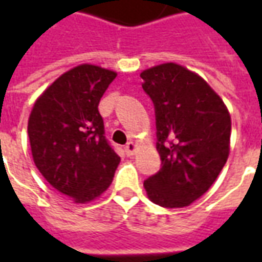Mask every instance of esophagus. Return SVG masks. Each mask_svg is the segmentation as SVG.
Segmentation results:
<instances>
[{
  "label": "esophagus",
  "instance_id": "esophagus-1",
  "mask_svg": "<svg viewBox=\"0 0 262 262\" xmlns=\"http://www.w3.org/2000/svg\"><path fill=\"white\" fill-rule=\"evenodd\" d=\"M136 150H137L136 143L129 142V143H127V144H126V146H125V153L127 154V156H133V154L136 153Z\"/></svg>",
  "mask_w": 262,
  "mask_h": 262
}]
</instances>
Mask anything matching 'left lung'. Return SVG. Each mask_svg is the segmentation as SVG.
I'll return each instance as SVG.
<instances>
[{
    "label": "left lung",
    "instance_id": "left-lung-1",
    "mask_svg": "<svg viewBox=\"0 0 262 262\" xmlns=\"http://www.w3.org/2000/svg\"><path fill=\"white\" fill-rule=\"evenodd\" d=\"M140 77L156 109L163 164L144 181V189L156 205L185 208L208 192L227 161L229 109L201 75L184 66H154Z\"/></svg>",
    "mask_w": 262,
    "mask_h": 262
}]
</instances>
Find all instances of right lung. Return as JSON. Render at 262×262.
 <instances>
[{"instance_id":"add662e5","label":"right lung","mask_w":262,"mask_h":262,"mask_svg":"<svg viewBox=\"0 0 262 262\" xmlns=\"http://www.w3.org/2000/svg\"><path fill=\"white\" fill-rule=\"evenodd\" d=\"M116 73L94 64L66 71L42 92L29 115L28 136L45 180L75 203L101 196L120 157L103 136L98 105Z\"/></svg>"}]
</instances>
